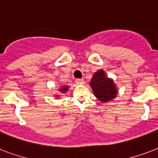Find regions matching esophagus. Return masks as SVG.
Wrapping results in <instances>:
<instances>
[{"label":"esophagus","mask_w":158,"mask_h":158,"mask_svg":"<svg viewBox=\"0 0 158 158\" xmlns=\"http://www.w3.org/2000/svg\"><path fill=\"white\" fill-rule=\"evenodd\" d=\"M76 84L79 85H82L84 84V79H76Z\"/></svg>","instance_id":"1"}]
</instances>
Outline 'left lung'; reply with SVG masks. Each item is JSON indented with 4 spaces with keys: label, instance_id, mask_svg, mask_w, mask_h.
<instances>
[{
    "label": "left lung",
    "instance_id": "left-lung-1",
    "mask_svg": "<svg viewBox=\"0 0 158 158\" xmlns=\"http://www.w3.org/2000/svg\"><path fill=\"white\" fill-rule=\"evenodd\" d=\"M90 86L94 95L102 102H107L117 95L118 91L114 81L106 76V73L102 69L94 73Z\"/></svg>",
    "mask_w": 158,
    "mask_h": 158
}]
</instances>
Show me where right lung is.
<instances>
[{"label":"right lung","mask_w":158,"mask_h":158,"mask_svg":"<svg viewBox=\"0 0 158 158\" xmlns=\"http://www.w3.org/2000/svg\"><path fill=\"white\" fill-rule=\"evenodd\" d=\"M68 89H69V86L68 85H65V86H62L60 89V92L61 93V94H64V93H66L68 91ZM58 97V96H56Z\"/></svg>","instance_id":"right-lung-1"}]
</instances>
